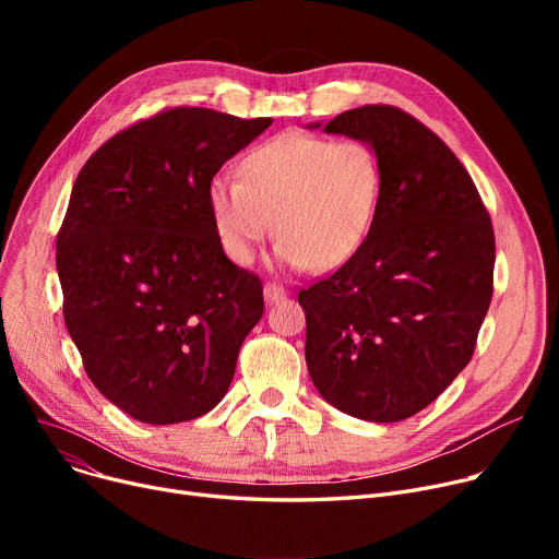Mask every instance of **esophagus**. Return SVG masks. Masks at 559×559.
I'll return each instance as SVG.
<instances>
[{
  "instance_id": "esophagus-1",
  "label": "esophagus",
  "mask_w": 559,
  "mask_h": 559,
  "mask_svg": "<svg viewBox=\"0 0 559 559\" xmlns=\"http://www.w3.org/2000/svg\"><path fill=\"white\" fill-rule=\"evenodd\" d=\"M285 287L283 285H278V283H264V301L267 304H278V301H283L285 299Z\"/></svg>"
}]
</instances>
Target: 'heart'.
<instances>
[{
    "label": "heart",
    "mask_w": 559,
    "mask_h": 559,
    "mask_svg": "<svg viewBox=\"0 0 559 559\" xmlns=\"http://www.w3.org/2000/svg\"><path fill=\"white\" fill-rule=\"evenodd\" d=\"M240 179L209 183V209L230 260L249 264L276 233V255L292 267L331 272L354 255L373 224L383 167L362 140L278 135L242 158Z\"/></svg>",
    "instance_id": "b5f03b06"
}]
</instances>
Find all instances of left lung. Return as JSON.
I'll return each mask as SVG.
<instances>
[{"mask_svg":"<svg viewBox=\"0 0 559 559\" xmlns=\"http://www.w3.org/2000/svg\"><path fill=\"white\" fill-rule=\"evenodd\" d=\"M324 131L373 146L383 192L362 247L299 292L306 362L333 407L392 424L472 360L493 295V228L472 176L417 117L369 104Z\"/></svg>","mask_w":559,"mask_h":559,"instance_id":"8db88e82","label":"left lung"}]
</instances>
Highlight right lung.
I'll use <instances>...</instances> for the list:
<instances>
[{"label":"right lung","instance_id":"add662e5","mask_svg":"<svg viewBox=\"0 0 559 559\" xmlns=\"http://www.w3.org/2000/svg\"><path fill=\"white\" fill-rule=\"evenodd\" d=\"M272 124L165 108L81 167L56 238L63 317L93 385L144 424L213 409L264 301L226 258L209 209L219 167Z\"/></svg>","mask_w":559,"mask_h":559}]
</instances>
